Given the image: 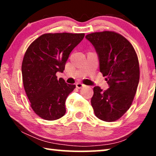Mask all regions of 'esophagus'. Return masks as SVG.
<instances>
[{
  "mask_svg": "<svg viewBox=\"0 0 156 156\" xmlns=\"http://www.w3.org/2000/svg\"><path fill=\"white\" fill-rule=\"evenodd\" d=\"M85 86L84 84H83L82 83H80V82H77L76 84V88H78V89H81V88H82V87H84Z\"/></svg>",
  "mask_w": 156,
  "mask_h": 156,
  "instance_id": "obj_1",
  "label": "esophagus"
}]
</instances>
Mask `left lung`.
Here are the masks:
<instances>
[{
  "mask_svg": "<svg viewBox=\"0 0 156 156\" xmlns=\"http://www.w3.org/2000/svg\"><path fill=\"white\" fill-rule=\"evenodd\" d=\"M85 37L94 47L100 72L109 86L106 91L94 87L91 104L95 116L107 122L116 121L131 106L137 90L140 77L137 55L129 40L115 32L93 33Z\"/></svg>",
  "mask_w": 156,
  "mask_h": 156,
  "instance_id": "1",
  "label": "left lung"
}]
</instances>
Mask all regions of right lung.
I'll return each mask as SVG.
<instances>
[{
	"instance_id": "add662e5",
	"label": "right lung",
	"mask_w": 156,
	"mask_h": 156,
	"mask_svg": "<svg viewBox=\"0 0 156 156\" xmlns=\"http://www.w3.org/2000/svg\"><path fill=\"white\" fill-rule=\"evenodd\" d=\"M84 33H47L28 47L22 63L23 82L33 110L42 119L57 120L65 114V101L75 88L56 73L63 72L72 50Z\"/></svg>"
}]
</instances>
